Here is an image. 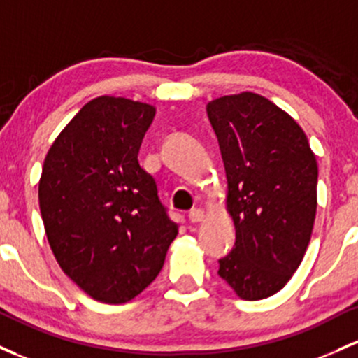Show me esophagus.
<instances>
[{
    "instance_id": "esophagus-1",
    "label": "esophagus",
    "mask_w": 358,
    "mask_h": 358,
    "mask_svg": "<svg viewBox=\"0 0 358 358\" xmlns=\"http://www.w3.org/2000/svg\"><path fill=\"white\" fill-rule=\"evenodd\" d=\"M203 218H204V211L199 210V208H194V210L189 211V222L191 223L203 222Z\"/></svg>"
}]
</instances>
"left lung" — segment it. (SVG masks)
<instances>
[{"mask_svg":"<svg viewBox=\"0 0 358 358\" xmlns=\"http://www.w3.org/2000/svg\"><path fill=\"white\" fill-rule=\"evenodd\" d=\"M206 111L236 231L218 274L242 299H266L286 286L306 254L316 216V157L303 128L264 96H223Z\"/></svg>","mask_w":358,"mask_h":358,"instance_id":"8db88e82","label":"left lung"}]
</instances>
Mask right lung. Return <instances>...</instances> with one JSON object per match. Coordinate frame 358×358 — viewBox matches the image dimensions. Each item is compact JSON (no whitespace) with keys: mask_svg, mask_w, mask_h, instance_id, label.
Here are the masks:
<instances>
[{"mask_svg":"<svg viewBox=\"0 0 358 358\" xmlns=\"http://www.w3.org/2000/svg\"><path fill=\"white\" fill-rule=\"evenodd\" d=\"M152 104L99 96L84 104L43 160L38 203L60 268L92 299L128 303L164 266L178 223L138 150Z\"/></svg>","mask_w":358,"mask_h":358,"instance_id":"right-lung-1","label":"right lung"}]
</instances>
